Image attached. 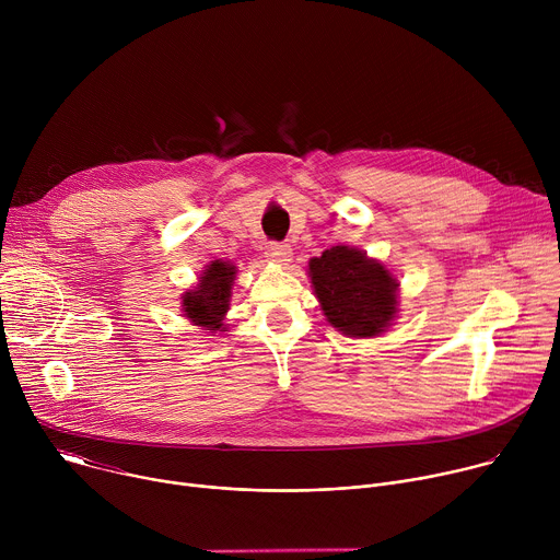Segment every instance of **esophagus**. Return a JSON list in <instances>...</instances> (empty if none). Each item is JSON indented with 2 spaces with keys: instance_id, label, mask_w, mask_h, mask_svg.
Instances as JSON below:
<instances>
[{
  "instance_id": "obj_1",
  "label": "esophagus",
  "mask_w": 560,
  "mask_h": 560,
  "mask_svg": "<svg viewBox=\"0 0 560 560\" xmlns=\"http://www.w3.org/2000/svg\"><path fill=\"white\" fill-rule=\"evenodd\" d=\"M266 257L277 266H288L292 261V248L288 244H270L266 248Z\"/></svg>"
}]
</instances>
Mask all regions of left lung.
Instances as JSON below:
<instances>
[{"mask_svg":"<svg viewBox=\"0 0 560 560\" xmlns=\"http://www.w3.org/2000/svg\"><path fill=\"white\" fill-rule=\"evenodd\" d=\"M307 277L326 322L350 339L383 335L398 314V279L365 250L332 246L307 261Z\"/></svg>","mask_w":560,"mask_h":560,"instance_id":"left-lung-1","label":"left lung"}]
</instances>
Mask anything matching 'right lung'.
<instances>
[{"instance_id":"right-lung-1","label":"right lung","mask_w":560,"mask_h":560,"mask_svg":"<svg viewBox=\"0 0 560 560\" xmlns=\"http://www.w3.org/2000/svg\"><path fill=\"white\" fill-rule=\"evenodd\" d=\"M236 272V266L223 259H214L201 270L197 285L182 296V312L192 326L210 332H228L223 322L230 310Z\"/></svg>"}]
</instances>
